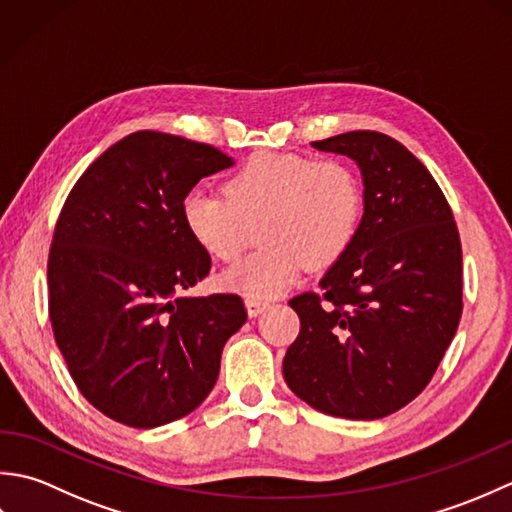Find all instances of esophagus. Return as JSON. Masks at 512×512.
Here are the masks:
<instances>
[{"label": "esophagus", "mask_w": 512, "mask_h": 512, "mask_svg": "<svg viewBox=\"0 0 512 512\" xmlns=\"http://www.w3.org/2000/svg\"><path fill=\"white\" fill-rule=\"evenodd\" d=\"M268 308V301H264V299H255V297H248L246 299V310H248V317H259V314H262L264 310Z\"/></svg>", "instance_id": "34e87169"}]
</instances>
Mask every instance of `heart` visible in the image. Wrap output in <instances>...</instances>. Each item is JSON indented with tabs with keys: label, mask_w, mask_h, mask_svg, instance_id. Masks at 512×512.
<instances>
[{
	"label": "heart",
	"mask_w": 512,
	"mask_h": 512,
	"mask_svg": "<svg viewBox=\"0 0 512 512\" xmlns=\"http://www.w3.org/2000/svg\"><path fill=\"white\" fill-rule=\"evenodd\" d=\"M226 195L195 189L182 202L193 242L217 262H235L259 228V250L224 273L246 297L273 299L306 264L332 266L358 231L363 189L341 160L259 151L226 180Z\"/></svg>",
	"instance_id": "1"
}]
</instances>
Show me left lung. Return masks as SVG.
<instances>
[{
	"instance_id": "1",
	"label": "left lung",
	"mask_w": 512,
	"mask_h": 512,
	"mask_svg": "<svg viewBox=\"0 0 512 512\" xmlns=\"http://www.w3.org/2000/svg\"><path fill=\"white\" fill-rule=\"evenodd\" d=\"M312 147L356 162L363 217L319 281L328 303L312 292L290 299L301 330L284 378L328 416L385 418L429 385L458 330V226L438 182L398 140L347 132Z\"/></svg>"
}]
</instances>
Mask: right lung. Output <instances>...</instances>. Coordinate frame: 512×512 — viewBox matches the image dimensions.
Listing matches in <instances>:
<instances>
[{
  "label": "right lung",
  "mask_w": 512,
  "mask_h": 512,
  "mask_svg": "<svg viewBox=\"0 0 512 512\" xmlns=\"http://www.w3.org/2000/svg\"><path fill=\"white\" fill-rule=\"evenodd\" d=\"M233 165L211 145L143 129L92 162L63 204L50 321L76 387L107 418L154 429L211 394L246 310L237 295L182 297L211 270L182 202Z\"/></svg>",
  "instance_id": "right-lung-1"
}]
</instances>
